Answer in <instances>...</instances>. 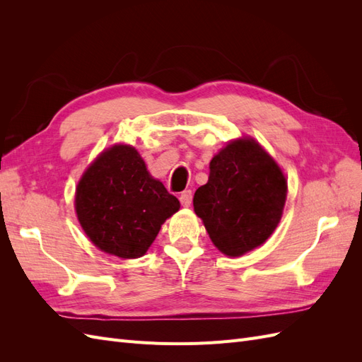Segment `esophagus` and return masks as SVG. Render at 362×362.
Returning <instances> with one entry per match:
<instances>
[{
    "label": "esophagus",
    "instance_id": "1",
    "mask_svg": "<svg viewBox=\"0 0 362 362\" xmlns=\"http://www.w3.org/2000/svg\"><path fill=\"white\" fill-rule=\"evenodd\" d=\"M192 198H193L192 190H184V192L180 194V201H181V204H182L184 206H190Z\"/></svg>",
    "mask_w": 362,
    "mask_h": 362
}]
</instances>
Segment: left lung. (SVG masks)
<instances>
[{"mask_svg": "<svg viewBox=\"0 0 362 362\" xmlns=\"http://www.w3.org/2000/svg\"><path fill=\"white\" fill-rule=\"evenodd\" d=\"M287 198L279 166L255 140L228 144L210 163V177L193 206L214 246L240 257L262 245L278 226Z\"/></svg>", "mask_w": 362, "mask_h": 362, "instance_id": "1", "label": "left lung"}]
</instances>
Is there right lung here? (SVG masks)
<instances>
[{"instance_id": "obj_1", "label": "right lung", "mask_w": 362, "mask_h": 362, "mask_svg": "<svg viewBox=\"0 0 362 362\" xmlns=\"http://www.w3.org/2000/svg\"><path fill=\"white\" fill-rule=\"evenodd\" d=\"M75 210L96 247L119 258H139L164 221L180 210V201L151 177L133 146L116 145L83 175Z\"/></svg>"}]
</instances>
